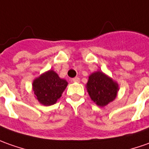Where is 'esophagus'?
Listing matches in <instances>:
<instances>
[{
  "instance_id": "1",
  "label": "esophagus",
  "mask_w": 149,
  "mask_h": 149,
  "mask_svg": "<svg viewBox=\"0 0 149 149\" xmlns=\"http://www.w3.org/2000/svg\"><path fill=\"white\" fill-rule=\"evenodd\" d=\"M72 81H73V82H79V81H80V78L77 77H76L74 78H72Z\"/></svg>"
}]
</instances>
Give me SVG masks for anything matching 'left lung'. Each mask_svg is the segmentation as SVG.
Masks as SVG:
<instances>
[{"mask_svg": "<svg viewBox=\"0 0 149 149\" xmlns=\"http://www.w3.org/2000/svg\"><path fill=\"white\" fill-rule=\"evenodd\" d=\"M86 89L91 99L100 107L115 100L119 90L118 84L100 71L90 75Z\"/></svg>", "mask_w": 149, "mask_h": 149, "instance_id": "obj_1", "label": "left lung"}]
</instances>
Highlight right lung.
Returning <instances> with one entry per match:
<instances>
[{"instance_id":"right-lung-1","label":"right lung","mask_w":149,"mask_h":149,"mask_svg":"<svg viewBox=\"0 0 149 149\" xmlns=\"http://www.w3.org/2000/svg\"><path fill=\"white\" fill-rule=\"evenodd\" d=\"M68 81L60 78L53 70L44 72L32 82L36 99L45 106L54 104L66 89Z\"/></svg>"}]
</instances>
